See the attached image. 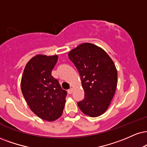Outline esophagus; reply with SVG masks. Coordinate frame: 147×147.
<instances>
[{
  "mask_svg": "<svg viewBox=\"0 0 147 147\" xmlns=\"http://www.w3.org/2000/svg\"><path fill=\"white\" fill-rule=\"evenodd\" d=\"M72 91H73V88H70V89L68 90V93L69 94H72Z\"/></svg>",
  "mask_w": 147,
  "mask_h": 147,
  "instance_id": "34e87169",
  "label": "esophagus"
}]
</instances>
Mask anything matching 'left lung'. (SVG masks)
<instances>
[{"label":"left lung","mask_w":147,"mask_h":147,"mask_svg":"<svg viewBox=\"0 0 147 147\" xmlns=\"http://www.w3.org/2000/svg\"><path fill=\"white\" fill-rule=\"evenodd\" d=\"M80 75L85 98L77 102L84 114L97 117L105 112L114 97L118 83L114 61L103 49L84 43L68 53Z\"/></svg>","instance_id":"left-lung-1"}]
</instances>
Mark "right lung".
I'll return each instance as SVG.
<instances>
[{
	"label": "right lung",
	"mask_w": 147,
	"mask_h": 147,
	"mask_svg": "<svg viewBox=\"0 0 147 147\" xmlns=\"http://www.w3.org/2000/svg\"><path fill=\"white\" fill-rule=\"evenodd\" d=\"M57 55H37L28 61L21 79V90L30 109L39 118L54 121L63 113L67 92L51 75Z\"/></svg>",
	"instance_id": "add662e5"
}]
</instances>
